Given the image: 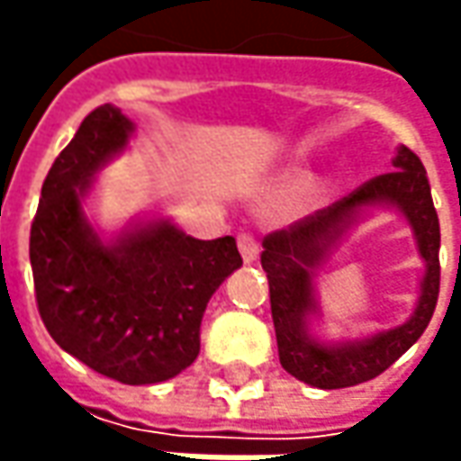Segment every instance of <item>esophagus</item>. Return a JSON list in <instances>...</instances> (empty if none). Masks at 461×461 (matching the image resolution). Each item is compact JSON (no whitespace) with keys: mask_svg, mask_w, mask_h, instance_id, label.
<instances>
[{"mask_svg":"<svg viewBox=\"0 0 461 461\" xmlns=\"http://www.w3.org/2000/svg\"><path fill=\"white\" fill-rule=\"evenodd\" d=\"M239 251L240 257H243V261L246 264H251V261H257L258 257V240L254 233H239Z\"/></svg>","mask_w":461,"mask_h":461,"instance_id":"34e87169","label":"esophagus"}]
</instances>
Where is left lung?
Returning a JSON list of instances; mask_svg holds the SVG:
<instances>
[{"label":"left lung","mask_w":461,"mask_h":461,"mask_svg":"<svg viewBox=\"0 0 461 461\" xmlns=\"http://www.w3.org/2000/svg\"><path fill=\"white\" fill-rule=\"evenodd\" d=\"M395 171L372 176L348 192L339 203L328 204L303 221L275 230L264 239L261 267L269 279V303L275 321L279 362L297 377L321 390H339L375 380L387 366L416 344L426 330L438 300V215L431 200V185L416 153L400 146L393 158ZM384 199L395 203L411 221L419 250L427 258L424 290L414 318L408 324L378 334L366 342L344 347H321L307 336V312L312 309V272L327 246L340 235L350 215L364 203Z\"/></svg>","instance_id":"obj_1"}]
</instances>
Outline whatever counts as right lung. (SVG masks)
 <instances>
[{
    "instance_id": "add662e5",
    "label": "right lung",
    "mask_w": 461,
    "mask_h": 461,
    "mask_svg": "<svg viewBox=\"0 0 461 461\" xmlns=\"http://www.w3.org/2000/svg\"><path fill=\"white\" fill-rule=\"evenodd\" d=\"M131 131L113 104L81 120L41 189L30 264L38 312L63 351L110 380L153 384L197 359L204 308L243 258L230 236L197 240L167 221L99 243L79 203Z\"/></svg>"
}]
</instances>
